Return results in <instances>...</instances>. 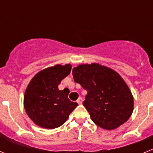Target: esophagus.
<instances>
[{
    "instance_id": "esophagus-1",
    "label": "esophagus",
    "mask_w": 153,
    "mask_h": 153,
    "mask_svg": "<svg viewBox=\"0 0 153 153\" xmlns=\"http://www.w3.org/2000/svg\"><path fill=\"white\" fill-rule=\"evenodd\" d=\"M76 102H77L79 104H82V97H79V98L77 99V101H76Z\"/></svg>"
}]
</instances>
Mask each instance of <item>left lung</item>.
<instances>
[{
	"label": "left lung",
	"instance_id": "8db88e82",
	"mask_svg": "<svg viewBox=\"0 0 153 153\" xmlns=\"http://www.w3.org/2000/svg\"><path fill=\"white\" fill-rule=\"evenodd\" d=\"M72 73L74 81L87 91L82 104L97 126L113 130L128 121L133 112V95L117 72L93 63L78 65Z\"/></svg>",
	"mask_w": 153,
	"mask_h": 153
}]
</instances>
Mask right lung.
<instances>
[{
    "label": "right lung",
    "instance_id": "right-lung-1",
    "mask_svg": "<svg viewBox=\"0 0 153 153\" xmlns=\"http://www.w3.org/2000/svg\"><path fill=\"white\" fill-rule=\"evenodd\" d=\"M71 71V65L49 67L37 73L27 85L24 95L25 110L40 127H60L77 107V103L68 98L69 91L59 89L60 82Z\"/></svg>",
    "mask_w": 153,
    "mask_h": 153
}]
</instances>
